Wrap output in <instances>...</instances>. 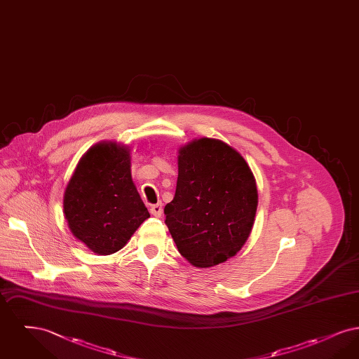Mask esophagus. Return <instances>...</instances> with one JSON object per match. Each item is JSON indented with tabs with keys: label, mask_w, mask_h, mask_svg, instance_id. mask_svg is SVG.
Instances as JSON below:
<instances>
[{
	"label": "esophagus",
	"mask_w": 359,
	"mask_h": 359,
	"mask_svg": "<svg viewBox=\"0 0 359 359\" xmlns=\"http://www.w3.org/2000/svg\"><path fill=\"white\" fill-rule=\"evenodd\" d=\"M151 214H152L154 217H156V218L161 217V214H163V203L158 202V203L152 205V207H151Z\"/></svg>",
	"instance_id": "esophagus-1"
}]
</instances>
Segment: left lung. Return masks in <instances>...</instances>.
I'll list each match as a JSON object with an SVG mask.
<instances>
[{"instance_id": "obj_1", "label": "left lung", "mask_w": 359, "mask_h": 359, "mask_svg": "<svg viewBox=\"0 0 359 359\" xmlns=\"http://www.w3.org/2000/svg\"><path fill=\"white\" fill-rule=\"evenodd\" d=\"M175 196L164 207L177 250L195 266L236 256L256 217V180L241 154L219 140L201 138L177 158Z\"/></svg>"}]
</instances>
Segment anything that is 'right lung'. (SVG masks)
<instances>
[{
	"label": "right lung",
	"instance_id": "obj_1",
	"mask_svg": "<svg viewBox=\"0 0 359 359\" xmlns=\"http://www.w3.org/2000/svg\"><path fill=\"white\" fill-rule=\"evenodd\" d=\"M69 230L97 255L118 252L149 212L130 175V154L110 144L81 158L65 192Z\"/></svg>",
	"mask_w": 359,
	"mask_h": 359
}]
</instances>
